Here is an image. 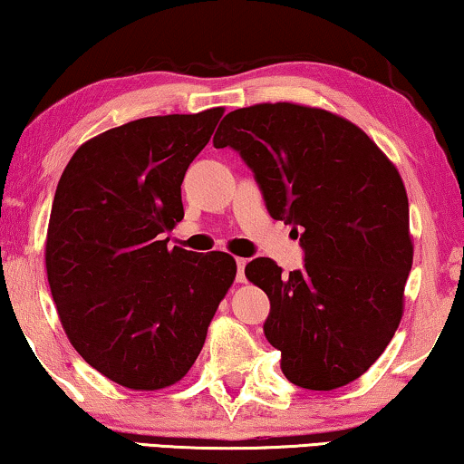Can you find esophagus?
<instances>
[{
    "mask_svg": "<svg viewBox=\"0 0 464 464\" xmlns=\"http://www.w3.org/2000/svg\"><path fill=\"white\" fill-rule=\"evenodd\" d=\"M235 265H237V281L244 283V281H246L244 268H246V265H247V260H246V258H235Z\"/></svg>",
    "mask_w": 464,
    "mask_h": 464,
    "instance_id": "34e87169",
    "label": "esophagus"
}]
</instances>
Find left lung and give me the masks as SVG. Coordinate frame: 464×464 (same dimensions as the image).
I'll return each instance as SVG.
<instances>
[{
  "label": "left lung",
  "instance_id": "8db88e82",
  "mask_svg": "<svg viewBox=\"0 0 464 464\" xmlns=\"http://www.w3.org/2000/svg\"><path fill=\"white\" fill-rule=\"evenodd\" d=\"M212 143L237 151L268 214L300 229L298 271L281 275L271 258L246 265L271 300L262 329L283 375L316 392L354 382L402 319L412 244L396 166L356 124L285 102L233 110Z\"/></svg>",
  "mask_w": 464,
  "mask_h": 464
}]
</instances>
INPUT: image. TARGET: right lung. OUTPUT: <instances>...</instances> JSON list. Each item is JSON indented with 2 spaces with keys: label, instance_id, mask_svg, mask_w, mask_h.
Wrapping results in <instances>:
<instances>
[{
  "label": "right lung",
  "instance_id": "add662e5",
  "mask_svg": "<svg viewBox=\"0 0 464 464\" xmlns=\"http://www.w3.org/2000/svg\"><path fill=\"white\" fill-rule=\"evenodd\" d=\"M223 108L150 116L74 151L55 189L47 281L82 361L130 390H162L191 369L235 279L233 256L169 250L181 183Z\"/></svg>",
  "mask_w": 464,
  "mask_h": 464
}]
</instances>
